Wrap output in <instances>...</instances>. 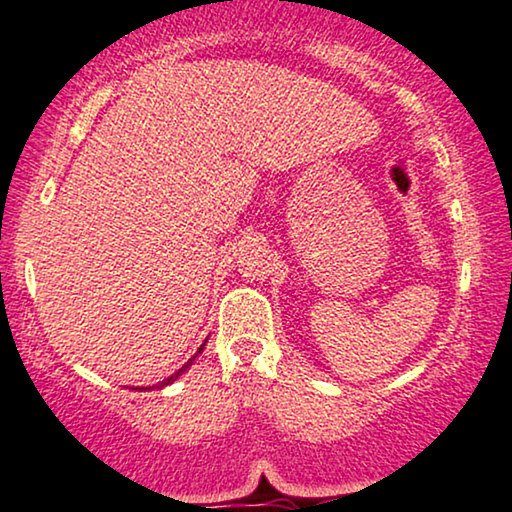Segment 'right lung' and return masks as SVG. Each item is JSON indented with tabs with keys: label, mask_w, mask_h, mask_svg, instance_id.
<instances>
[{
	"label": "right lung",
	"mask_w": 512,
	"mask_h": 512,
	"mask_svg": "<svg viewBox=\"0 0 512 512\" xmlns=\"http://www.w3.org/2000/svg\"><path fill=\"white\" fill-rule=\"evenodd\" d=\"M203 347H205V345H200V349H198V352H203ZM193 359H196V357H193ZM193 359H189V361H186V364H184V366H181L177 373H174V375H170V378H167V380H163V383H160V385H155V387H165V385H170V383H172V380H177V378H179V375H181V373H184V371H186V368H189V366L193 364Z\"/></svg>",
	"instance_id": "1"
}]
</instances>
